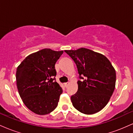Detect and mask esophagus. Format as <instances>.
Here are the masks:
<instances>
[{"mask_svg": "<svg viewBox=\"0 0 133 133\" xmlns=\"http://www.w3.org/2000/svg\"><path fill=\"white\" fill-rule=\"evenodd\" d=\"M64 84V86H65V88H68V85L69 84V82H65V83Z\"/></svg>", "mask_w": 133, "mask_h": 133, "instance_id": "34e87169", "label": "esophagus"}]
</instances>
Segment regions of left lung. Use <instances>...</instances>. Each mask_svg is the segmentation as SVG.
<instances>
[{"instance_id": "1", "label": "left lung", "mask_w": 133, "mask_h": 133, "mask_svg": "<svg viewBox=\"0 0 133 133\" xmlns=\"http://www.w3.org/2000/svg\"><path fill=\"white\" fill-rule=\"evenodd\" d=\"M64 51L76 63L82 79L77 81V92L71 96L73 106L85 114L99 112L106 106L115 89L114 67L106 56L89 49Z\"/></svg>"}]
</instances>
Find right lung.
I'll list each match as a JSON object with an SVG mask.
<instances>
[{"mask_svg": "<svg viewBox=\"0 0 133 133\" xmlns=\"http://www.w3.org/2000/svg\"><path fill=\"white\" fill-rule=\"evenodd\" d=\"M63 51L43 49L27 56L17 68L16 82L19 94L29 110L45 115L57 106L62 89L53 77L55 64Z\"/></svg>", "mask_w": 133, "mask_h": 133, "instance_id": "obj_1", "label": "right lung"}]
</instances>
